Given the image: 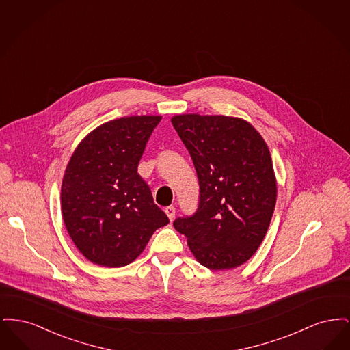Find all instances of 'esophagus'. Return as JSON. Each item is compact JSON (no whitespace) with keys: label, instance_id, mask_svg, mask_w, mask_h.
<instances>
[{"label":"esophagus","instance_id":"34e87169","mask_svg":"<svg viewBox=\"0 0 350 350\" xmlns=\"http://www.w3.org/2000/svg\"><path fill=\"white\" fill-rule=\"evenodd\" d=\"M165 214H167V217H169V220H170V221H173L174 215H176V208H174L173 206H169V207L165 208Z\"/></svg>","mask_w":350,"mask_h":350}]
</instances>
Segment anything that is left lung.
I'll list each match as a JSON object with an SVG mask.
<instances>
[{"instance_id":"left-lung-1","label":"left lung","mask_w":350,"mask_h":350,"mask_svg":"<svg viewBox=\"0 0 350 350\" xmlns=\"http://www.w3.org/2000/svg\"><path fill=\"white\" fill-rule=\"evenodd\" d=\"M172 124L198 174L200 207L174 228L200 265L228 270L258 250L277 202V178L267 142L248 120L177 114Z\"/></svg>"}]
</instances>
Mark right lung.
Masks as SVG:
<instances>
[{
	"mask_svg": "<svg viewBox=\"0 0 350 350\" xmlns=\"http://www.w3.org/2000/svg\"><path fill=\"white\" fill-rule=\"evenodd\" d=\"M161 116L109 120L88 133L68 161L62 183V214L68 233L90 262L126 267L169 223L137 164Z\"/></svg>",
	"mask_w": 350,
	"mask_h": 350,
	"instance_id": "add662e5",
	"label": "right lung"
}]
</instances>
